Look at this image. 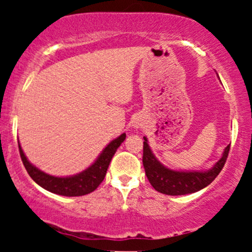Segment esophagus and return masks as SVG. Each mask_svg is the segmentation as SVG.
Returning a JSON list of instances; mask_svg holds the SVG:
<instances>
[{
	"instance_id": "esophagus-1",
	"label": "esophagus",
	"mask_w": 252,
	"mask_h": 252,
	"mask_svg": "<svg viewBox=\"0 0 252 252\" xmlns=\"http://www.w3.org/2000/svg\"><path fill=\"white\" fill-rule=\"evenodd\" d=\"M135 126H141V124H138L137 121H136V122H135Z\"/></svg>"
}]
</instances>
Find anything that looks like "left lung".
<instances>
[{
	"label": "left lung",
	"instance_id": "8db88e82",
	"mask_svg": "<svg viewBox=\"0 0 252 252\" xmlns=\"http://www.w3.org/2000/svg\"><path fill=\"white\" fill-rule=\"evenodd\" d=\"M143 142V167L146 175L158 192L167 195H185L195 193L205 189L217 178L224 167L230 150V144L224 149L221 158L206 170H176L170 169L158 160L148 138L144 136Z\"/></svg>",
	"mask_w": 252,
	"mask_h": 252
}]
</instances>
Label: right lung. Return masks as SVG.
<instances>
[{
    "mask_svg": "<svg viewBox=\"0 0 252 252\" xmlns=\"http://www.w3.org/2000/svg\"><path fill=\"white\" fill-rule=\"evenodd\" d=\"M124 140H126V132H123L122 135L109 142L108 146L98 155L94 162L90 164L88 168L78 173V174L70 176H56L42 172L41 169H39L33 163L30 162V160L21 148L20 142L19 149L26 170L39 186H41L48 192L54 193V194L63 196H80L94 192L99 186L100 182L105 178L111 158H114L115 153Z\"/></svg>",
    "mask_w": 252,
    "mask_h": 252,
    "instance_id": "add662e5",
    "label": "right lung"
}]
</instances>
